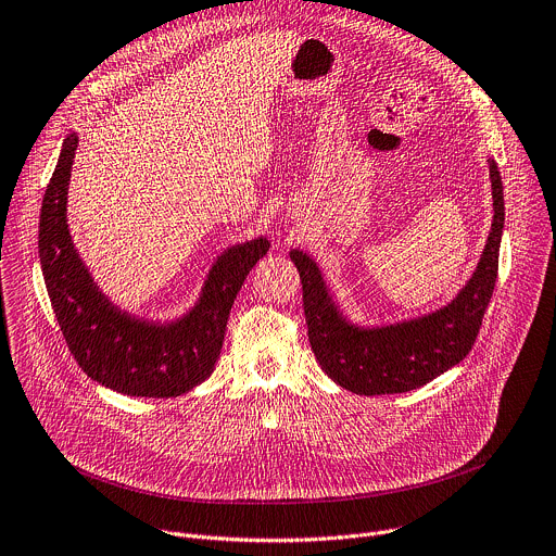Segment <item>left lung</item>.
<instances>
[{"label":"left lung","instance_id":"1","mask_svg":"<svg viewBox=\"0 0 556 556\" xmlns=\"http://www.w3.org/2000/svg\"><path fill=\"white\" fill-rule=\"evenodd\" d=\"M488 164L494 201L488 242L466 286L446 305L429 314L383 325L355 323L340 307L320 264L303 249L290 251L303 283L312 351L320 368L340 388L362 396L412 392L438 379L470 353L494 294L505 227L501 170L494 157H488Z\"/></svg>","mask_w":556,"mask_h":556}]
</instances>
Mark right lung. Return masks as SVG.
<instances>
[{"label": "right lung", "mask_w": 556, "mask_h": 556, "mask_svg": "<svg viewBox=\"0 0 556 556\" xmlns=\"http://www.w3.org/2000/svg\"><path fill=\"white\" fill-rule=\"evenodd\" d=\"M75 149L77 131H71L45 190L38 225L40 268L68 351L92 381L118 394H186L214 372L233 299L270 242L257 236L216 255L197 301L181 316L151 320L121 309L99 288L71 238L66 194Z\"/></svg>", "instance_id": "1"}]
</instances>
